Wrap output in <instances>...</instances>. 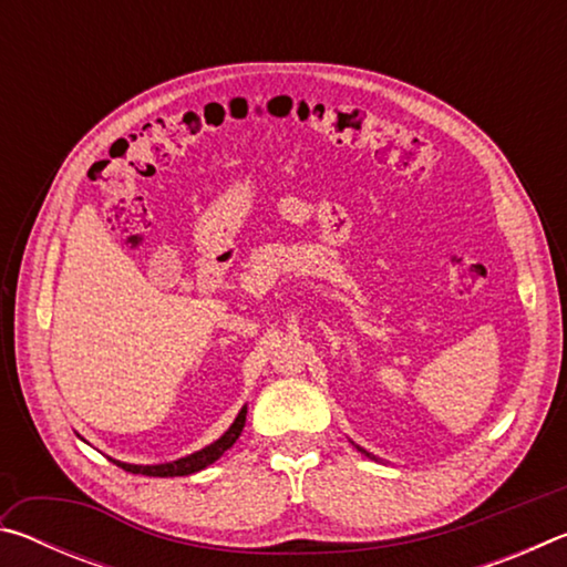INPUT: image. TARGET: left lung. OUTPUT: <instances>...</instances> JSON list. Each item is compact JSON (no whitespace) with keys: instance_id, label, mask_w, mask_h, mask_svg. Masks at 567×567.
I'll return each mask as SVG.
<instances>
[{"instance_id":"left-lung-1","label":"left lung","mask_w":567,"mask_h":567,"mask_svg":"<svg viewBox=\"0 0 567 567\" xmlns=\"http://www.w3.org/2000/svg\"><path fill=\"white\" fill-rule=\"evenodd\" d=\"M354 445V443H352ZM354 447H358L360 450V453L364 455V457H372V460H380V457H375V455H372V453H368V450H364V447H360V445H354Z\"/></svg>"}]
</instances>
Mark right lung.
<instances>
[{
  "instance_id": "1",
  "label": "right lung",
  "mask_w": 567,
  "mask_h": 567,
  "mask_svg": "<svg viewBox=\"0 0 567 567\" xmlns=\"http://www.w3.org/2000/svg\"><path fill=\"white\" fill-rule=\"evenodd\" d=\"M245 420H247V405H243V410L237 412V417L233 425L225 430V435H219L215 443H209L207 447L197 450V453H192L187 457H179V460H172V463H159V465H132V463H122V460H112L114 465L127 470V473L134 475H150V477H177V475H192V473H199V470H205L207 465H213L215 460H219L225 455V450L233 447L237 443L239 433H243L245 427Z\"/></svg>"
}]
</instances>
